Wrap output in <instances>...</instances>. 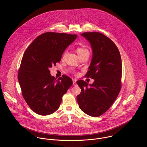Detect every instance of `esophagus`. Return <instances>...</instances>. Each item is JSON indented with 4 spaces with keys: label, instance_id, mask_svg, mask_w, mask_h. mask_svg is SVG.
<instances>
[{
    "label": "esophagus",
    "instance_id": "obj_1",
    "mask_svg": "<svg viewBox=\"0 0 147 147\" xmlns=\"http://www.w3.org/2000/svg\"><path fill=\"white\" fill-rule=\"evenodd\" d=\"M76 80L75 79H73V85H76Z\"/></svg>",
    "mask_w": 147,
    "mask_h": 147
}]
</instances>
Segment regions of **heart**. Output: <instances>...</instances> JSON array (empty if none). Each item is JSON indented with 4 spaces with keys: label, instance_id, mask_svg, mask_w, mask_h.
Returning <instances> with one entry per match:
<instances>
[{
    "label": "heart",
    "instance_id": "obj_1",
    "mask_svg": "<svg viewBox=\"0 0 147 147\" xmlns=\"http://www.w3.org/2000/svg\"><path fill=\"white\" fill-rule=\"evenodd\" d=\"M77 52L78 53V54L81 56V55H82L84 54H89V49L86 47L85 46H79L77 47ZM67 54V51L66 50L65 51L64 53H63V57L65 56L66 54Z\"/></svg>",
    "mask_w": 147,
    "mask_h": 147
}]
</instances>
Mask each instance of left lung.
I'll return each instance as SVG.
<instances>
[{
	"instance_id": "obj_1",
	"label": "left lung",
	"mask_w": 147,
	"mask_h": 147,
	"mask_svg": "<svg viewBox=\"0 0 147 147\" xmlns=\"http://www.w3.org/2000/svg\"><path fill=\"white\" fill-rule=\"evenodd\" d=\"M90 43L93 57L86 77L94 80L92 84L77 81L81 89L77 96L80 108L92 117L106 112L117 97L121 87L122 62L115 43L105 35L96 32L81 34Z\"/></svg>"
}]
</instances>
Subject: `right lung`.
<instances>
[{
	"mask_svg": "<svg viewBox=\"0 0 147 147\" xmlns=\"http://www.w3.org/2000/svg\"><path fill=\"white\" fill-rule=\"evenodd\" d=\"M77 36L47 32L35 38L26 50L18 78L24 100L36 114L46 116L55 112L72 85L71 79L66 75L55 79L49 68L60 62L63 53Z\"/></svg>",
	"mask_w": 147,
	"mask_h": 147,
	"instance_id": "1",
	"label": "right lung"
}]
</instances>
